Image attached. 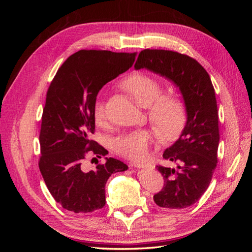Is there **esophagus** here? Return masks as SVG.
Returning <instances> with one entry per match:
<instances>
[{
  "mask_svg": "<svg viewBox=\"0 0 252 252\" xmlns=\"http://www.w3.org/2000/svg\"><path fill=\"white\" fill-rule=\"evenodd\" d=\"M131 166L135 167V168H150V169L155 168L154 165L148 164V163H138V162H136V163H131Z\"/></svg>",
  "mask_w": 252,
  "mask_h": 252,
  "instance_id": "34e87169",
  "label": "esophagus"
}]
</instances>
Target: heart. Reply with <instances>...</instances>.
I'll use <instances>...</instances> for the list:
<instances>
[{"label":"heart","instance_id":"1","mask_svg":"<svg viewBox=\"0 0 252 252\" xmlns=\"http://www.w3.org/2000/svg\"><path fill=\"white\" fill-rule=\"evenodd\" d=\"M121 87L132 97L142 108H148V118L155 127L159 141L169 144L182 135L188 120L187 106L183 98L174 94H161V84L150 75L135 71L121 83ZM95 123L100 126L106 123V110L103 102H97L94 109ZM155 139L147 129L126 132L112 142L116 154L133 161L146 158Z\"/></svg>","mask_w":252,"mask_h":252}]
</instances>
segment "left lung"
Wrapping results in <instances>:
<instances>
[{"label":"left lung","instance_id":"left-lung-1","mask_svg":"<svg viewBox=\"0 0 252 252\" xmlns=\"http://www.w3.org/2000/svg\"><path fill=\"white\" fill-rule=\"evenodd\" d=\"M134 68H146L171 80L184 97L188 110L186 127L163 154L165 159L177 163V168L157 166L164 186L154 195V201L165 209L189 207L208 188L218 163L219 113L210 77L193 58L164 49L142 50Z\"/></svg>","mask_w":252,"mask_h":252}]
</instances>
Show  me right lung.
I'll use <instances>...</instances> for the list:
<instances>
[{"instance_id": "1", "label": "right lung", "mask_w": 252, "mask_h": 252, "mask_svg": "<svg viewBox=\"0 0 252 252\" xmlns=\"http://www.w3.org/2000/svg\"><path fill=\"white\" fill-rule=\"evenodd\" d=\"M135 56L82 49L65 61L50 83L42 114L39 168L53 199L66 210L87 213L103 208L106 182L112 173L128 168L113 158L97 161L94 169L86 161L108 154L91 140L98 91L128 70Z\"/></svg>"}]
</instances>
